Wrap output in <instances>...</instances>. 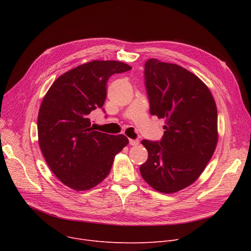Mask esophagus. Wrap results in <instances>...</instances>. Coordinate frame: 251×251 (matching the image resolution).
I'll list each match as a JSON object with an SVG mask.
<instances>
[{"label":"esophagus","mask_w":251,"mask_h":251,"mask_svg":"<svg viewBox=\"0 0 251 251\" xmlns=\"http://www.w3.org/2000/svg\"><path fill=\"white\" fill-rule=\"evenodd\" d=\"M129 143L131 144V146H137V144L139 143V140L138 139H129Z\"/></svg>","instance_id":"obj_1"}]
</instances>
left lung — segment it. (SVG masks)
<instances>
[{"instance_id": "left-lung-1", "label": "left lung", "mask_w": 251, "mask_h": 251, "mask_svg": "<svg viewBox=\"0 0 251 251\" xmlns=\"http://www.w3.org/2000/svg\"><path fill=\"white\" fill-rule=\"evenodd\" d=\"M150 113L164 119L161 140L143 139L148 161L140 166L147 183L173 193L200 177L218 141V111L207 86L176 64L150 59L144 64Z\"/></svg>"}]
</instances>
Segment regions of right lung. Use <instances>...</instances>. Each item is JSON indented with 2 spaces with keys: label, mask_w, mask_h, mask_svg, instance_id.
<instances>
[{
  "label": "right lung",
  "mask_w": 251,
  "mask_h": 251,
  "mask_svg": "<svg viewBox=\"0 0 251 251\" xmlns=\"http://www.w3.org/2000/svg\"><path fill=\"white\" fill-rule=\"evenodd\" d=\"M119 61H91L64 73L51 84L37 118L38 144L56 177L68 187L88 190L110 173L115 155L129 143L126 136L99 132L89 115L101 108L107 81L129 71Z\"/></svg>",
  "instance_id": "1"
}]
</instances>
